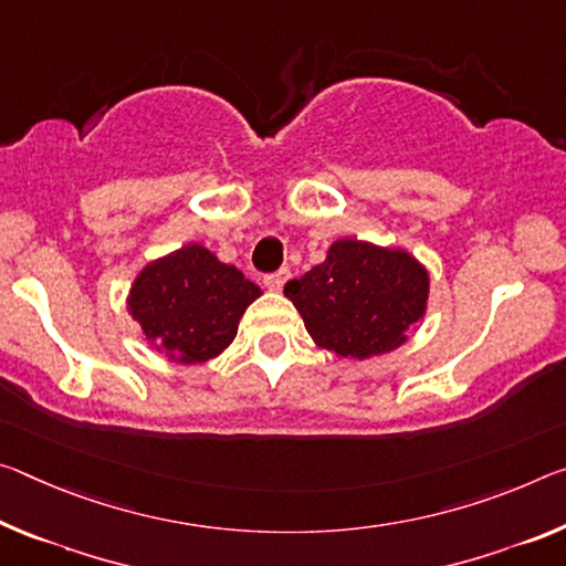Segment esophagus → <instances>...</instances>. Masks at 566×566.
<instances>
[{
    "mask_svg": "<svg viewBox=\"0 0 566 566\" xmlns=\"http://www.w3.org/2000/svg\"><path fill=\"white\" fill-rule=\"evenodd\" d=\"M290 280V269H280V272L266 274L264 276V286L269 292H282V286Z\"/></svg>",
    "mask_w": 566,
    "mask_h": 566,
    "instance_id": "1",
    "label": "esophagus"
}]
</instances>
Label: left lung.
Segmentation results:
<instances>
[{"label": "left lung", "instance_id": "1", "mask_svg": "<svg viewBox=\"0 0 566 566\" xmlns=\"http://www.w3.org/2000/svg\"><path fill=\"white\" fill-rule=\"evenodd\" d=\"M428 294V269L410 251L360 239L332 241L325 262L284 284L315 345L349 360L406 345Z\"/></svg>", "mask_w": 566, "mask_h": 566}]
</instances>
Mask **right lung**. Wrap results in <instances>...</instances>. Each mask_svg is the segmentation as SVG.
<instances>
[{
	"mask_svg": "<svg viewBox=\"0 0 566 566\" xmlns=\"http://www.w3.org/2000/svg\"><path fill=\"white\" fill-rule=\"evenodd\" d=\"M262 290L201 244L148 262L128 292L140 337L170 363L199 365L234 343L239 319Z\"/></svg>",
	"mask_w": 566,
	"mask_h": 566,
	"instance_id": "1",
	"label": "right lung"
}]
</instances>
